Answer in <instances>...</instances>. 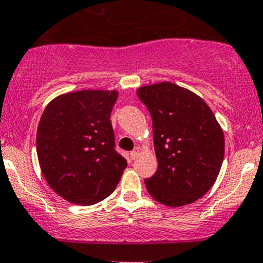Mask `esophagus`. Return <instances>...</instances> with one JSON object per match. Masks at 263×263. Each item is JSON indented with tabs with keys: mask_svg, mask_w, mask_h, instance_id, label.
Here are the masks:
<instances>
[{
	"mask_svg": "<svg viewBox=\"0 0 263 263\" xmlns=\"http://www.w3.org/2000/svg\"><path fill=\"white\" fill-rule=\"evenodd\" d=\"M139 154H140V149H139V148H135L134 151L130 152V158L132 159L138 158V157H139Z\"/></svg>",
	"mask_w": 263,
	"mask_h": 263,
	"instance_id": "1",
	"label": "esophagus"
}]
</instances>
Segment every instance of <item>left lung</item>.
Returning <instances> with one entry per match:
<instances>
[{
    "mask_svg": "<svg viewBox=\"0 0 263 263\" xmlns=\"http://www.w3.org/2000/svg\"><path fill=\"white\" fill-rule=\"evenodd\" d=\"M153 124L158 168L145 180L154 200L167 206L189 205L204 196L220 172L224 133L212 109L196 93L171 82L137 91Z\"/></svg>",
    "mask_w": 263,
    "mask_h": 263,
    "instance_id": "1",
    "label": "left lung"
}]
</instances>
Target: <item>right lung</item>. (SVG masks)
<instances>
[{
	"label": "right lung",
	"instance_id": "1",
	"mask_svg": "<svg viewBox=\"0 0 263 263\" xmlns=\"http://www.w3.org/2000/svg\"><path fill=\"white\" fill-rule=\"evenodd\" d=\"M119 92L82 90L59 95L45 107L36 153L54 192L76 205H93L111 195L126 159L115 151L110 114Z\"/></svg>",
	"mask_w": 263,
	"mask_h": 263
}]
</instances>
